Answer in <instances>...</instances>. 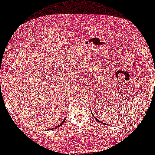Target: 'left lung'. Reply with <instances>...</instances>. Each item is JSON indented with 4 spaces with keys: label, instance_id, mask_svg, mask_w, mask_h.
I'll use <instances>...</instances> for the list:
<instances>
[{
    "label": "left lung",
    "instance_id": "left-lung-1",
    "mask_svg": "<svg viewBox=\"0 0 155 155\" xmlns=\"http://www.w3.org/2000/svg\"><path fill=\"white\" fill-rule=\"evenodd\" d=\"M92 115H93V114H92ZM93 117H94V115H93ZM94 118H95V120H97V121H98V122H101V121L97 120V118H96V117H94Z\"/></svg>",
    "mask_w": 155,
    "mask_h": 155
}]
</instances>
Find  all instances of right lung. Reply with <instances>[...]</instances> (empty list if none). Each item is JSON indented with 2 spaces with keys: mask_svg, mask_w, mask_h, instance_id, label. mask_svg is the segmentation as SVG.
I'll list each match as a JSON object with an SVG mask.
<instances>
[{
  "mask_svg": "<svg viewBox=\"0 0 155 155\" xmlns=\"http://www.w3.org/2000/svg\"><path fill=\"white\" fill-rule=\"evenodd\" d=\"M65 120H66V118H65V119H64V120H63V122H61V123H60V124H59V125H58V126H55V127H54V129H55V128H58V127H60V126H61V125H62V124H63V123H64V122H65ZM52 129H54V128H52Z\"/></svg>",
  "mask_w": 155,
  "mask_h": 155,
  "instance_id": "obj_1",
  "label": "right lung"
}]
</instances>
